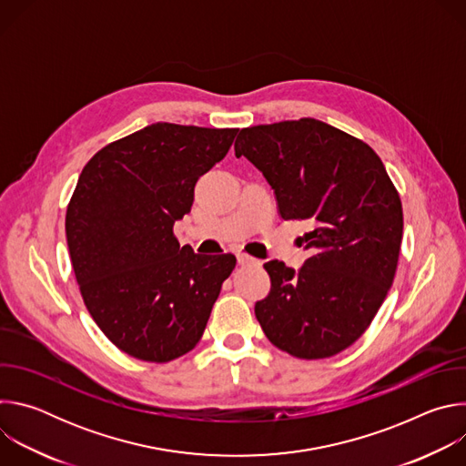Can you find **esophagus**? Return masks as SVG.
<instances>
[{
  "label": "esophagus",
  "mask_w": 466,
  "mask_h": 466,
  "mask_svg": "<svg viewBox=\"0 0 466 466\" xmlns=\"http://www.w3.org/2000/svg\"><path fill=\"white\" fill-rule=\"evenodd\" d=\"M238 263L239 265H259V259H256V258H252V256H248L245 252H239L238 254Z\"/></svg>",
  "instance_id": "34e87169"
}]
</instances>
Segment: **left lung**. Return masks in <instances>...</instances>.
Masks as SVG:
<instances>
[{"instance_id":"left-lung-1","label":"left lung","mask_w":466,"mask_h":466,"mask_svg":"<svg viewBox=\"0 0 466 466\" xmlns=\"http://www.w3.org/2000/svg\"><path fill=\"white\" fill-rule=\"evenodd\" d=\"M234 149L275 189L284 219L313 225L299 271L263 263L271 291L254 306L263 334L300 360L339 354L392 284L404 230L398 191L367 144L313 117L241 128Z\"/></svg>"}]
</instances>
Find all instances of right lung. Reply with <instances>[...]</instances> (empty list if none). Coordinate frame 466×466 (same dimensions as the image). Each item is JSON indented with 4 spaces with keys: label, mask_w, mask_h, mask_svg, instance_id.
Returning <instances> with one entry per match:
<instances>
[{
    "label": "right lung",
    "mask_w": 466,
    "mask_h": 466,
    "mask_svg": "<svg viewBox=\"0 0 466 466\" xmlns=\"http://www.w3.org/2000/svg\"><path fill=\"white\" fill-rule=\"evenodd\" d=\"M238 130L153 123L103 147L79 177L66 212L74 273L96 324L132 358L189 352L236 268L232 254L180 247L173 225Z\"/></svg>",
    "instance_id": "add662e5"
}]
</instances>
